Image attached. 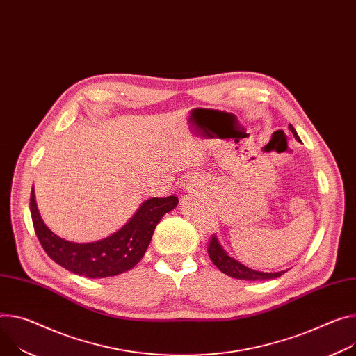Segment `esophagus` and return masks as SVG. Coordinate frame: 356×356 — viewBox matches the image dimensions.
I'll return each instance as SVG.
<instances>
[{"label": "esophagus", "instance_id": "obj_1", "mask_svg": "<svg viewBox=\"0 0 356 356\" xmlns=\"http://www.w3.org/2000/svg\"><path fill=\"white\" fill-rule=\"evenodd\" d=\"M181 186H183V190L184 191H191V190H195V184H193L191 181H184V183H181Z\"/></svg>", "mask_w": 356, "mask_h": 356}]
</instances>
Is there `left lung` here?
Wrapping results in <instances>:
<instances>
[{
	"label": "left lung",
	"instance_id": "8db88e82",
	"mask_svg": "<svg viewBox=\"0 0 356 356\" xmlns=\"http://www.w3.org/2000/svg\"><path fill=\"white\" fill-rule=\"evenodd\" d=\"M289 131L293 132L294 138L301 142L297 131L294 129L293 124H289ZM209 255L211 258L213 264L224 274H227L233 278H237V280H247V281H258V280H274L277 277H280L281 274H284L285 271H278V273H263V271H255V270H251L248 267H245L244 264H241L240 261L234 260L233 257H230L227 252H225V250L222 248V245L220 244L218 238L216 236L211 237L210 243H209Z\"/></svg>",
	"mask_w": 356,
	"mask_h": 356
}]
</instances>
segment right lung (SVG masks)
Listing matches in <instances>:
<instances>
[{
	"instance_id": "obj_1",
	"label": "right lung",
	"mask_w": 356,
	"mask_h": 356,
	"mask_svg": "<svg viewBox=\"0 0 356 356\" xmlns=\"http://www.w3.org/2000/svg\"><path fill=\"white\" fill-rule=\"evenodd\" d=\"M179 203L176 196L145 200L122 229L92 243H74L58 237L44 222L31 190L29 209L35 234L49 258L68 271L86 278H106L134 268L145 255L157 222Z\"/></svg>"
}]
</instances>
